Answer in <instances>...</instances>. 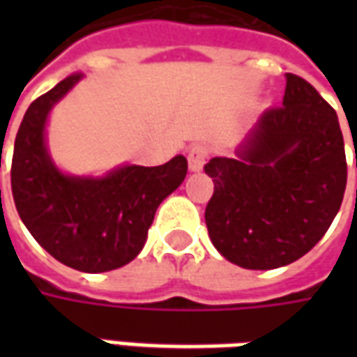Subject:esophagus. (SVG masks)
I'll return each instance as SVG.
<instances>
[{
    "label": "esophagus",
    "instance_id": "esophagus-1",
    "mask_svg": "<svg viewBox=\"0 0 357 357\" xmlns=\"http://www.w3.org/2000/svg\"><path fill=\"white\" fill-rule=\"evenodd\" d=\"M187 158H189V170H202V166H204L206 158H208V149L201 145V143H197V145L189 149V156Z\"/></svg>",
    "mask_w": 357,
    "mask_h": 357
}]
</instances>
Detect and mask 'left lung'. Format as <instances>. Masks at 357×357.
Masks as SVG:
<instances>
[{
	"label": "left lung",
	"mask_w": 357,
	"mask_h": 357,
	"mask_svg": "<svg viewBox=\"0 0 357 357\" xmlns=\"http://www.w3.org/2000/svg\"><path fill=\"white\" fill-rule=\"evenodd\" d=\"M204 172L214 181L204 220L220 255L247 269L287 266L321 241L344 199L337 112L289 73L283 105L264 112L237 158H212Z\"/></svg>",
	"instance_id": "8db88e82"
}]
</instances>
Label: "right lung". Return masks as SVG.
<instances>
[{"label":"right lung","instance_id":"obj_1","mask_svg":"<svg viewBox=\"0 0 357 357\" xmlns=\"http://www.w3.org/2000/svg\"><path fill=\"white\" fill-rule=\"evenodd\" d=\"M80 78L70 74L28 107L15 139L11 189L20 220L55 260L101 273L139 255L158 204L185 179L187 158L124 166L101 179L61 174L45 151L43 128L51 107Z\"/></svg>","mask_w":357,"mask_h":357}]
</instances>
